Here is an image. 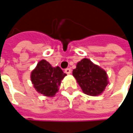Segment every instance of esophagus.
<instances>
[{
    "mask_svg": "<svg viewBox=\"0 0 133 133\" xmlns=\"http://www.w3.org/2000/svg\"><path fill=\"white\" fill-rule=\"evenodd\" d=\"M65 72L67 74H70L71 72V70L70 68H66V69H65Z\"/></svg>",
    "mask_w": 133,
    "mask_h": 133,
    "instance_id": "obj_1",
    "label": "esophagus"
}]
</instances>
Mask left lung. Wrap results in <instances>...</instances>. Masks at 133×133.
Returning a JSON list of instances; mask_svg holds the SVG:
<instances>
[{
	"label": "left lung",
	"mask_w": 133,
	"mask_h": 133,
	"mask_svg": "<svg viewBox=\"0 0 133 133\" xmlns=\"http://www.w3.org/2000/svg\"><path fill=\"white\" fill-rule=\"evenodd\" d=\"M72 75L83 92L87 95L102 94L108 84L107 72L87 58L77 63Z\"/></svg>",
	"instance_id": "left-lung-1"
}]
</instances>
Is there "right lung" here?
I'll return each instance as SVG.
<instances>
[{
	"instance_id": "obj_1",
	"label": "right lung",
	"mask_w": 133,
	"mask_h": 133,
	"mask_svg": "<svg viewBox=\"0 0 133 133\" xmlns=\"http://www.w3.org/2000/svg\"><path fill=\"white\" fill-rule=\"evenodd\" d=\"M65 75L61 68H53L49 62L42 60L31 72V79L38 92L44 96L53 97L58 90L61 82Z\"/></svg>"
}]
</instances>
